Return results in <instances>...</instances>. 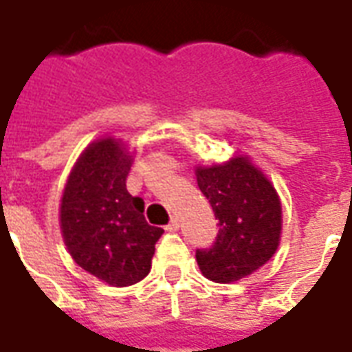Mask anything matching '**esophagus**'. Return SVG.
Listing matches in <instances>:
<instances>
[{"label":"esophagus","instance_id":"1","mask_svg":"<svg viewBox=\"0 0 352 352\" xmlns=\"http://www.w3.org/2000/svg\"><path fill=\"white\" fill-rule=\"evenodd\" d=\"M166 230H168V232H177V230H179V221H177V219H171V221L168 222Z\"/></svg>","mask_w":352,"mask_h":352}]
</instances>
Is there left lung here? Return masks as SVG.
Returning a JSON list of instances; mask_svg holds the SVG:
<instances>
[{
  "mask_svg": "<svg viewBox=\"0 0 352 352\" xmlns=\"http://www.w3.org/2000/svg\"><path fill=\"white\" fill-rule=\"evenodd\" d=\"M196 179L219 221L213 245L196 249L199 270L217 283L251 275L272 258L279 245L277 192L247 158L198 168Z\"/></svg>",
  "mask_w": 352,
  "mask_h": 352,
  "instance_id": "1",
  "label": "left lung"
}]
</instances>
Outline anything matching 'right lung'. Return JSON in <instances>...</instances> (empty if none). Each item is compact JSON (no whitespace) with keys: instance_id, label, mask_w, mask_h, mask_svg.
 Wrapping results in <instances>:
<instances>
[{"instance_id":"1","label":"right lung","mask_w":352,"mask_h":352,"mask_svg":"<svg viewBox=\"0 0 352 352\" xmlns=\"http://www.w3.org/2000/svg\"><path fill=\"white\" fill-rule=\"evenodd\" d=\"M130 168L131 158L120 141H96L75 164L60 207L73 260L113 287L146 277L154 245L164 234L145 221L143 199L126 190Z\"/></svg>"}]
</instances>
